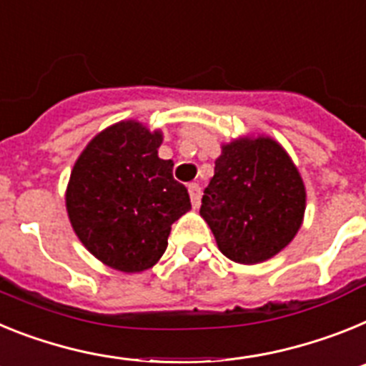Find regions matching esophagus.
I'll use <instances>...</instances> for the list:
<instances>
[{"mask_svg": "<svg viewBox=\"0 0 366 366\" xmlns=\"http://www.w3.org/2000/svg\"><path fill=\"white\" fill-rule=\"evenodd\" d=\"M187 192H189V199H192V206L193 208H199V204H201V186L199 184H189L187 186Z\"/></svg>", "mask_w": 366, "mask_h": 366, "instance_id": "esophagus-1", "label": "esophagus"}]
</instances>
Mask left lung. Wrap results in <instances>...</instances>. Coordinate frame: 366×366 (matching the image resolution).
<instances>
[{
	"label": "left lung",
	"instance_id": "obj_1",
	"mask_svg": "<svg viewBox=\"0 0 366 366\" xmlns=\"http://www.w3.org/2000/svg\"><path fill=\"white\" fill-rule=\"evenodd\" d=\"M306 212V186L271 136H241L221 145L204 189L201 217L228 259L267 262L287 247Z\"/></svg>",
	"mask_w": 366,
	"mask_h": 366
}]
</instances>
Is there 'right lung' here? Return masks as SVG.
Returning <instances> with one entry per match:
<instances>
[{
	"mask_svg": "<svg viewBox=\"0 0 366 366\" xmlns=\"http://www.w3.org/2000/svg\"><path fill=\"white\" fill-rule=\"evenodd\" d=\"M162 142V130L136 119L114 123L79 154L66 187L79 241L127 274L157 265L171 224L192 209L187 189L173 179V160L158 157Z\"/></svg>",
	"mask_w": 366,
	"mask_h": 366,
	"instance_id": "add662e5",
	"label": "right lung"
}]
</instances>
